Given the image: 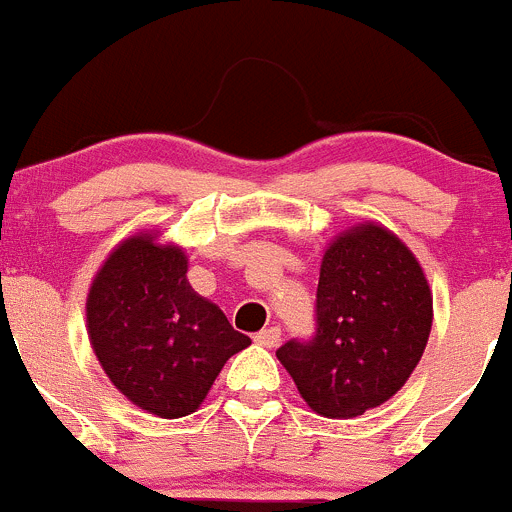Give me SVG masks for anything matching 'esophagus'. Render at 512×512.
Listing matches in <instances>:
<instances>
[{
    "mask_svg": "<svg viewBox=\"0 0 512 512\" xmlns=\"http://www.w3.org/2000/svg\"><path fill=\"white\" fill-rule=\"evenodd\" d=\"M254 341L258 343V346H263V348H273V346H278V341H281V328H278V326L263 328V331H258V333H256Z\"/></svg>",
    "mask_w": 512,
    "mask_h": 512,
    "instance_id": "obj_1",
    "label": "esophagus"
}]
</instances>
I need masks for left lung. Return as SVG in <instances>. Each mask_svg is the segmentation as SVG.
<instances>
[{"label":"left lung","instance_id":"left-lung-1","mask_svg":"<svg viewBox=\"0 0 512 512\" xmlns=\"http://www.w3.org/2000/svg\"><path fill=\"white\" fill-rule=\"evenodd\" d=\"M433 326V296L413 251L386 226L358 224L321 261L316 333L276 351L303 401L326 418H356L396 396Z\"/></svg>","mask_w":512,"mask_h":512}]
</instances>
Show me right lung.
<instances>
[{
  "instance_id": "right-lung-1",
  "label": "right lung",
  "mask_w": 512,
  "mask_h": 512,
  "mask_svg": "<svg viewBox=\"0 0 512 512\" xmlns=\"http://www.w3.org/2000/svg\"><path fill=\"white\" fill-rule=\"evenodd\" d=\"M156 236H129L101 263L86 296V331L116 391L141 411L181 418L251 338L191 288L184 251Z\"/></svg>"
}]
</instances>
